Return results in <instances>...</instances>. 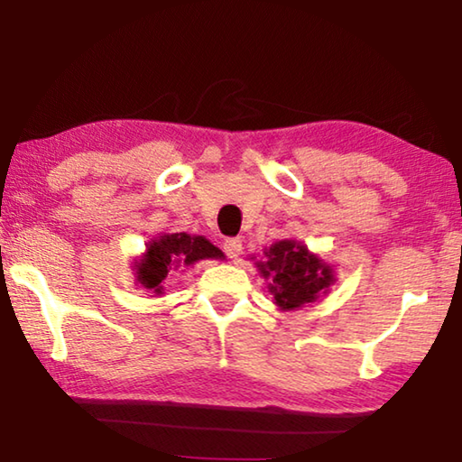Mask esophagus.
<instances>
[{
	"label": "esophagus",
	"mask_w": 462,
	"mask_h": 462,
	"mask_svg": "<svg viewBox=\"0 0 462 462\" xmlns=\"http://www.w3.org/2000/svg\"><path fill=\"white\" fill-rule=\"evenodd\" d=\"M224 253L228 259L238 261V256L242 253V240L240 238H228L224 242Z\"/></svg>",
	"instance_id": "1"
}]
</instances>
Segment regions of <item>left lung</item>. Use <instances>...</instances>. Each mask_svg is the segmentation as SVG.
Wrapping results in <instances>:
<instances>
[{
    "label": "left lung",
    "mask_w": 462,
    "mask_h": 462,
    "mask_svg": "<svg viewBox=\"0 0 462 462\" xmlns=\"http://www.w3.org/2000/svg\"><path fill=\"white\" fill-rule=\"evenodd\" d=\"M261 277L269 279V291L279 310L289 311L316 301L334 283V271L308 246L295 240H279L256 261Z\"/></svg>",
    "instance_id": "1"
}]
</instances>
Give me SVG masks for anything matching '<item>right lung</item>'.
I'll list each match as a JSON object with an SVG mask.
<instances>
[{
    "label": "right lung",
    "mask_w": 462,
    "mask_h": 462,
    "mask_svg": "<svg viewBox=\"0 0 462 462\" xmlns=\"http://www.w3.org/2000/svg\"><path fill=\"white\" fill-rule=\"evenodd\" d=\"M203 259H224V253L208 238L195 234H162L148 242L146 253L134 263L136 283L154 295H162L171 269L189 267Z\"/></svg>",
    "instance_id": "right-lung-1"
}]
</instances>
